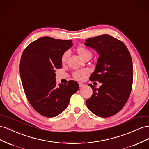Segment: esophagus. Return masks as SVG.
I'll list each match as a JSON object with an SVG mask.
<instances>
[{
	"instance_id": "obj_1",
	"label": "esophagus",
	"mask_w": 149,
	"mask_h": 149,
	"mask_svg": "<svg viewBox=\"0 0 149 149\" xmlns=\"http://www.w3.org/2000/svg\"><path fill=\"white\" fill-rule=\"evenodd\" d=\"M84 86V84L83 83H79V88H81V87Z\"/></svg>"
}]
</instances>
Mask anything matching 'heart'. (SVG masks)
I'll list each match as a JSON object with an SVG mask.
<instances>
[{"label": "heart", "instance_id": "heart-1", "mask_svg": "<svg viewBox=\"0 0 149 149\" xmlns=\"http://www.w3.org/2000/svg\"><path fill=\"white\" fill-rule=\"evenodd\" d=\"M76 52L78 54V55L83 58V59H85L87 57H91L92 56V53L89 50V49L86 48L84 47H78L76 48ZM68 52H65L61 56V62L63 63L66 62L67 58L68 56ZM88 73V71L87 70H78L76 71L73 73V78L77 80H83L85 76Z\"/></svg>", "mask_w": 149, "mask_h": 149}]
</instances>
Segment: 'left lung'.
I'll return each instance as SVG.
<instances>
[{"label":"left lung","instance_id":"obj_1","mask_svg":"<svg viewBox=\"0 0 149 149\" xmlns=\"http://www.w3.org/2000/svg\"><path fill=\"white\" fill-rule=\"evenodd\" d=\"M84 44L96 49L100 55L89 79L102 83L97 89L89 84L93 92L86 101V106L90 111L101 118L114 116L123 109L131 93V56L123 42L109 35L89 38Z\"/></svg>","mask_w":149,"mask_h":149}]
</instances>
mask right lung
I'll use <instances>...</instances> for the list:
<instances>
[{
  "label": "right lung",
  "mask_w": 149,
  "mask_h": 149,
  "mask_svg": "<svg viewBox=\"0 0 149 149\" xmlns=\"http://www.w3.org/2000/svg\"><path fill=\"white\" fill-rule=\"evenodd\" d=\"M73 45L72 40L44 37L25 48L20 63V74L26 98L40 114L53 118L64 111L71 96L78 90L73 80L57 86L55 70L62 67L61 56Z\"/></svg>",
  "instance_id": "right-lung-1"
}]
</instances>
